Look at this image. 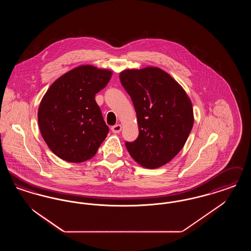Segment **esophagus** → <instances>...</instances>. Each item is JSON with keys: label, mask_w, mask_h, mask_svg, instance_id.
I'll use <instances>...</instances> for the list:
<instances>
[{"label": "esophagus", "mask_w": 251, "mask_h": 251, "mask_svg": "<svg viewBox=\"0 0 251 251\" xmlns=\"http://www.w3.org/2000/svg\"><path fill=\"white\" fill-rule=\"evenodd\" d=\"M111 131H113L114 133H119L121 131V125L120 124H116V125L112 126Z\"/></svg>", "instance_id": "1"}]
</instances>
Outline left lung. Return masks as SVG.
<instances>
[{
    "instance_id": "obj_1",
    "label": "left lung",
    "mask_w": 251,
    "mask_h": 251,
    "mask_svg": "<svg viewBox=\"0 0 251 251\" xmlns=\"http://www.w3.org/2000/svg\"><path fill=\"white\" fill-rule=\"evenodd\" d=\"M120 82L136 112L139 134L125 142L131 158L147 168L166 165L179 152L194 124L191 100L168 73L158 68L127 70Z\"/></svg>"
}]
</instances>
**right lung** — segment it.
Wrapping results in <instances>:
<instances>
[{
    "mask_svg": "<svg viewBox=\"0 0 251 251\" xmlns=\"http://www.w3.org/2000/svg\"><path fill=\"white\" fill-rule=\"evenodd\" d=\"M112 72L81 66L50 86L38 108V126L50 151L71 163L95 155L109 128L95 95L106 86Z\"/></svg>",
    "mask_w": 251,
    "mask_h": 251,
    "instance_id": "add662e5",
    "label": "right lung"
}]
</instances>
